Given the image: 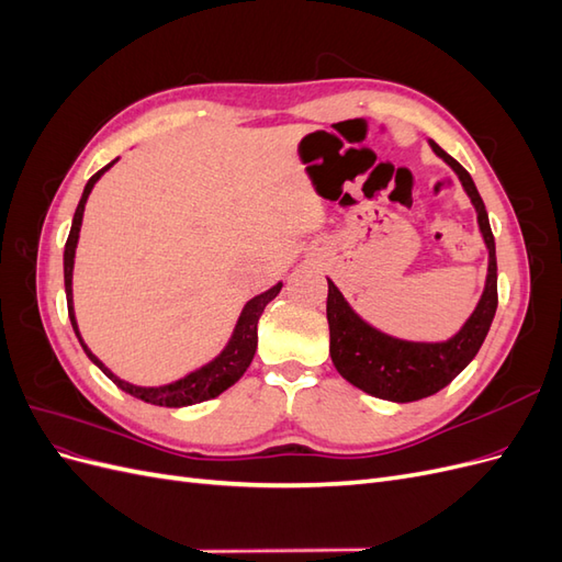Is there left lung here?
Masks as SVG:
<instances>
[{
  "mask_svg": "<svg viewBox=\"0 0 562 562\" xmlns=\"http://www.w3.org/2000/svg\"><path fill=\"white\" fill-rule=\"evenodd\" d=\"M429 145L434 155L443 159L462 182L487 248L483 295L464 326L440 342H413V339L394 337L356 314L339 288L328 279L326 314L330 326V359L337 372L366 394L394 403L427 398L448 386L479 353L497 312V255L485 203L467 168L434 140H429Z\"/></svg>",
  "mask_w": 562,
  "mask_h": 562,
  "instance_id": "1",
  "label": "left lung"
}]
</instances>
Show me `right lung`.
I'll return each instance as SVG.
<instances>
[{"instance_id":"add662e5","label":"right lung","mask_w":562,"mask_h":562,"mask_svg":"<svg viewBox=\"0 0 562 562\" xmlns=\"http://www.w3.org/2000/svg\"><path fill=\"white\" fill-rule=\"evenodd\" d=\"M119 159L110 161L105 168H100V171L87 182V187H83V194L79 199V206L75 211V217H72V229H70V236H67V244H65V252H63V271H65V295H67V314H70V321H72V328H75V335L79 339L81 349L87 351L89 359L105 372V375L122 389L126 391V394L140 398L145 403H151V405H164V407H184V405H194V403H201V401H209V398H215L223 394L225 389H229L232 384H236L241 380L244 372L248 370L252 356H255V349H258V321L265 312L267 304L274 300L279 293H281V281L277 285H271L269 291L255 295L252 300H248L244 304V310L239 314V321H236V326L232 330V337L227 339V345L223 347V351H220L213 361L203 363L201 368L187 372L184 378L176 380V382H168V384H161V386H138V384H131L122 378H116L114 372L98 359V356L87 347V342H83V337L79 333V326H77V316H75V300H72V271H75V252H77V244H79V229H81V220H83V209H87V201H89V194L93 190V184L103 178L105 171H110V168L116 164Z\"/></svg>"}]
</instances>
